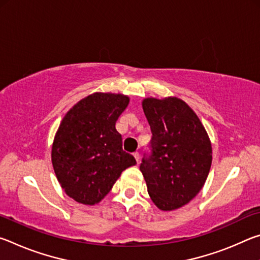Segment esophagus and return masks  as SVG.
Segmentation results:
<instances>
[{
	"instance_id": "esophagus-1",
	"label": "esophagus",
	"mask_w": 260,
	"mask_h": 260,
	"mask_svg": "<svg viewBox=\"0 0 260 260\" xmlns=\"http://www.w3.org/2000/svg\"><path fill=\"white\" fill-rule=\"evenodd\" d=\"M133 156H134V158L136 159V161L139 162V160H140V153H139L138 151H136V152H134V153H133Z\"/></svg>"
}]
</instances>
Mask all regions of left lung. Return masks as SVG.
I'll return each instance as SVG.
<instances>
[{
	"instance_id": "1",
	"label": "left lung",
	"mask_w": 260,
	"mask_h": 260,
	"mask_svg": "<svg viewBox=\"0 0 260 260\" xmlns=\"http://www.w3.org/2000/svg\"><path fill=\"white\" fill-rule=\"evenodd\" d=\"M150 125V153L140 171L158 209L172 211L189 203L203 188L212 162V147L204 126L190 107L178 98L144 99Z\"/></svg>"
}]
</instances>
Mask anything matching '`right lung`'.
Returning <instances> with one entry per match:
<instances>
[{"instance_id": "add662e5", "label": "right lung", "mask_w": 260, "mask_h": 260, "mask_svg": "<svg viewBox=\"0 0 260 260\" xmlns=\"http://www.w3.org/2000/svg\"><path fill=\"white\" fill-rule=\"evenodd\" d=\"M129 99L94 93L65 114L55 135L51 161L61 188L78 203L94 205L111 190L135 158L122 150L116 121Z\"/></svg>"}]
</instances>
